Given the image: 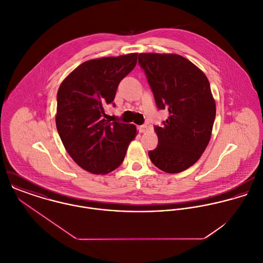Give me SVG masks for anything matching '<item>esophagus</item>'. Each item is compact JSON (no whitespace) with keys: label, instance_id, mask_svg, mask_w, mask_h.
I'll return each instance as SVG.
<instances>
[{"label":"esophagus","instance_id":"34e87169","mask_svg":"<svg viewBox=\"0 0 263 263\" xmlns=\"http://www.w3.org/2000/svg\"><path fill=\"white\" fill-rule=\"evenodd\" d=\"M147 130H148V126L146 124H143V125L139 126V132L140 133H146Z\"/></svg>","mask_w":263,"mask_h":263}]
</instances>
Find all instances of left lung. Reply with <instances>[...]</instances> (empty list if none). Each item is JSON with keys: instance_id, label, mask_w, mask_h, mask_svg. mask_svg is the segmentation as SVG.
Returning a JSON list of instances; mask_svg holds the SVG:
<instances>
[{"instance_id": "8db88e82", "label": "left lung", "mask_w": 263, "mask_h": 263, "mask_svg": "<svg viewBox=\"0 0 263 263\" xmlns=\"http://www.w3.org/2000/svg\"><path fill=\"white\" fill-rule=\"evenodd\" d=\"M157 107L168 109L162 126H155L158 147L149 152L152 163L167 173L191 167L211 140L216 102L210 82L187 59L174 53H140Z\"/></svg>"}]
</instances>
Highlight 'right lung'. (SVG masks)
<instances>
[{
	"instance_id": "right-lung-1",
	"label": "right lung",
	"mask_w": 263,
	"mask_h": 263,
	"mask_svg": "<svg viewBox=\"0 0 263 263\" xmlns=\"http://www.w3.org/2000/svg\"><path fill=\"white\" fill-rule=\"evenodd\" d=\"M138 53L87 61L61 84L55 123L69 155L84 170L107 174L125 157L137 136L134 124L106 120L120 81L137 65Z\"/></svg>"
}]
</instances>
